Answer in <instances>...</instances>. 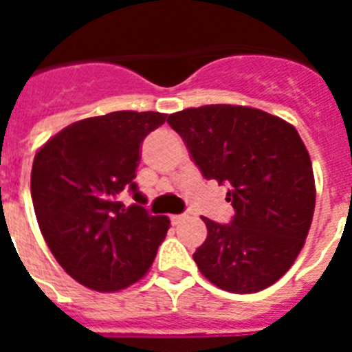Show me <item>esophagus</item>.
I'll list each match as a JSON object with an SVG mask.
<instances>
[{
	"instance_id": "obj_1",
	"label": "esophagus",
	"mask_w": 352,
	"mask_h": 352,
	"mask_svg": "<svg viewBox=\"0 0 352 352\" xmlns=\"http://www.w3.org/2000/svg\"><path fill=\"white\" fill-rule=\"evenodd\" d=\"M185 219H186L185 213H183V214H173V217H170V222H173L174 226H178V223H182Z\"/></svg>"
}]
</instances>
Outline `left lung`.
<instances>
[{
	"instance_id": "1",
	"label": "left lung",
	"mask_w": 352,
	"mask_h": 352,
	"mask_svg": "<svg viewBox=\"0 0 352 352\" xmlns=\"http://www.w3.org/2000/svg\"><path fill=\"white\" fill-rule=\"evenodd\" d=\"M206 179L226 183L231 223L203 217L208 238L197 268L223 291L247 294L285 275L312 223L316 183L300 133L287 121L243 105H203L167 118Z\"/></svg>"
}]
</instances>
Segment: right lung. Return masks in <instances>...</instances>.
Instances as JSON below:
<instances>
[{
  "label": "right lung",
  "instance_id": "add662e5",
  "mask_svg": "<svg viewBox=\"0 0 352 352\" xmlns=\"http://www.w3.org/2000/svg\"><path fill=\"white\" fill-rule=\"evenodd\" d=\"M167 114L118 111L68 125L33 160L31 199L40 231L61 268L79 284L113 292L146 275L169 219L141 204L139 148ZM130 191L138 205L119 199Z\"/></svg>",
  "mask_w": 352,
  "mask_h": 352
}]
</instances>
